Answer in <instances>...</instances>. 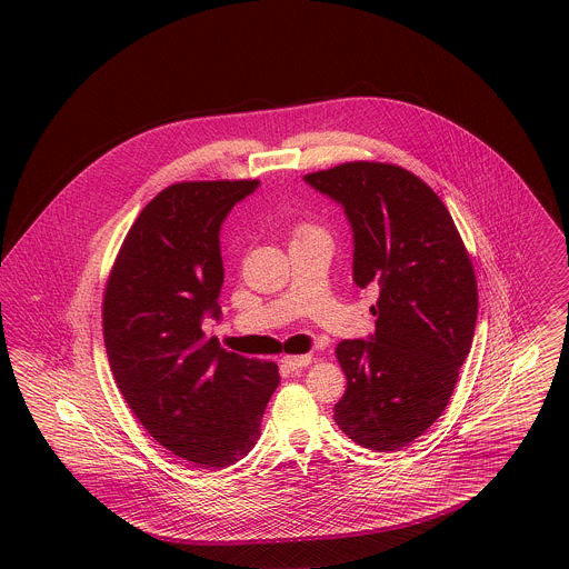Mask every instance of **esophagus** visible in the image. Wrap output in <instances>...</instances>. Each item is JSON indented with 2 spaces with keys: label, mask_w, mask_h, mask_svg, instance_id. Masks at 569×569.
<instances>
[{
  "label": "esophagus",
  "mask_w": 569,
  "mask_h": 569,
  "mask_svg": "<svg viewBox=\"0 0 569 569\" xmlns=\"http://www.w3.org/2000/svg\"><path fill=\"white\" fill-rule=\"evenodd\" d=\"M311 356L309 353H300V356H283L281 358V365L286 367V369H290V371H298V369H302V367H307V365H311Z\"/></svg>",
  "instance_id": "1"
}]
</instances>
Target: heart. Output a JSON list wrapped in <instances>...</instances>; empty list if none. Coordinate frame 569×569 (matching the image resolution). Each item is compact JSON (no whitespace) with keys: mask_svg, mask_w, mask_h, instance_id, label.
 Listing matches in <instances>:
<instances>
[{"mask_svg":"<svg viewBox=\"0 0 569 569\" xmlns=\"http://www.w3.org/2000/svg\"><path fill=\"white\" fill-rule=\"evenodd\" d=\"M305 230H313V228H302V230H300V232H305Z\"/></svg>","mask_w":569,"mask_h":569,"instance_id":"obj_1","label":"heart"}]
</instances>
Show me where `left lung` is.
<instances>
[{
	"label": "left lung",
	"instance_id": "obj_1",
	"mask_svg": "<svg viewBox=\"0 0 569 569\" xmlns=\"http://www.w3.org/2000/svg\"><path fill=\"white\" fill-rule=\"evenodd\" d=\"M305 181L346 209L353 283L379 288L376 335L335 350L348 378L335 422L358 446L399 450L455 392L478 320L473 264L446 204L401 166L348 162Z\"/></svg>",
	"mask_w": 569,
	"mask_h": 569
}]
</instances>
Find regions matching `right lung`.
I'll use <instances>...</instances> for the list:
<instances>
[{
  "label": "right lung",
  "mask_w": 569,
  "mask_h": 569,
  "mask_svg": "<svg viewBox=\"0 0 569 569\" xmlns=\"http://www.w3.org/2000/svg\"><path fill=\"white\" fill-rule=\"evenodd\" d=\"M258 181H188L160 191L136 217L104 290L110 371L147 433L204 469L256 446L279 371L204 339L219 320V228Z\"/></svg>",
  "instance_id": "add662e5"
}]
</instances>
